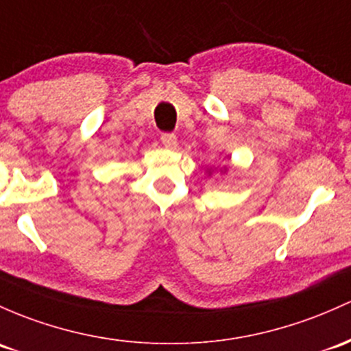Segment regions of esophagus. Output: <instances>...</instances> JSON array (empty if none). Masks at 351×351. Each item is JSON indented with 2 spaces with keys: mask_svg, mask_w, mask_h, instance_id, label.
Returning <instances> with one entry per match:
<instances>
[{
  "mask_svg": "<svg viewBox=\"0 0 351 351\" xmlns=\"http://www.w3.org/2000/svg\"><path fill=\"white\" fill-rule=\"evenodd\" d=\"M160 141H162V144H164V147H167V149H176L177 137L174 134H162Z\"/></svg>",
  "mask_w": 351,
  "mask_h": 351,
  "instance_id": "obj_1",
  "label": "esophagus"
}]
</instances>
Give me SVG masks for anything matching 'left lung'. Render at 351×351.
Returning <instances> with one entry per match:
<instances>
[{
    "label": "left lung",
    "instance_id": "obj_1",
    "mask_svg": "<svg viewBox=\"0 0 351 351\" xmlns=\"http://www.w3.org/2000/svg\"><path fill=\"white\" fill-rule=\"evenodd\" d=\"M228 171H229V169L226 167V165H224V167L221 169V172H222V174H226V172H228ZM207 172H209V176H210V169H207Z\"/></svg>",
    "mask_w": 351,
    "mask_h": 351
}]
</instances>
